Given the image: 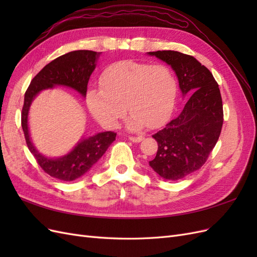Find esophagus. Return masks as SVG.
<instances>
[{"mask_svg":"<svg viewBox=\"0 0 257 257\" xmlns=\"http://www.w3.org/2000/svg\"><path fill=\"white\" fill-rule=\"evenodd\" d=\"M128 139L133 143H141L144 139V137L143 136H130Z\"/></svg>","mask_w":257,"mask_h":257,"instance_id":"esophagus-1","label":"esophagus"}]
</instances>
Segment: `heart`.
Masks as SVG:
<instances>
[{
    "mask_svg": "<svg viewBox=\"0 0 257 257\" xmlns=\"http://www.w3.org/2000/svg\"><path fill=\"white\" fill-rule=\"evenodd\" d=\"M99 89L87 93V104L94 118L107 128H114L131 112L127 127H158L172 114L177 96V80L168 66L136 61H120L100 76ZM127 107H125V105Z\"/></svg>",
    "mask_w": 257,
    "mask_h": 257,
    "instance_id": "1",
    "label": "heart"
}]
</instances>
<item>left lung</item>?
I'll return each mask as SVG.
<instances>
[{
	"label": "left lung",
	"instance_id": "obj_1",
	"mask_svg": "<svg viewBox=\"0 0 257 257\" xmlns=\"http://www.w3.org/2000/svg\"><path fill=\"white\" fill-rule=\"evenodd\" d=\"M173 67L182 94L189 99L181 112L152 137L158 152L149 162L165 180H179L203 166L220 137L223 104L219 84L195 58L174 50L149 52Z\"/></svg>",
	"mask_w": 257,
	"mask_h": 257
}]
</instances>
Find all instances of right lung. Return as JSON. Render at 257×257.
Listing matches in <instances>:
<instances>
[{"instance_id":"add662e5","label":"right lung","mask_w":257,"mask_h":257,"mask_svg":"<svg viewBox=\"0 0 257 257\" xmlns=\"http://www.w3.org/2000/svg\"><path fill=\"white\" fill-rule=\"evenodd\" d=\"M100 53L102 52L91 50H76L54 59L34 77L26 91L21 112V125L27 146L44 172L59 180L74 181L88 173L91 167L103 157L108 147L115 141L116 133H97L89 138H83L64 157L59 159L46 158L36 150L31 142L28 126L30 106L42 90L53 88L54 85H65L85 96L90 76L95 69L96 61Z\"/></svg>"}]
</instances>
